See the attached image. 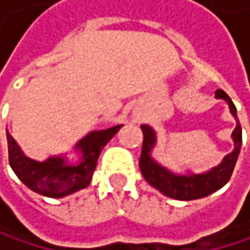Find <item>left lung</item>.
<instances>
[{
    "instance_id": "left-lung-1",
    "label": "left lung",
    "mask_w": 250,
    "mask_h": 250,
    "mask_svg": "<svg viewBox=\"0 0 250 250\" xmlns=\"http://www.w3.org/2000/svg\"><path fill=\"white\" fill-rule=\"evenodd\" d=\"M216 97L224 99L228 103L232 117L237 120V109L229 96L224 90H217ZM141 129L144 133L142 151L139 157L141 172L144 178L148 181V185L162 192L163 195L180 201L199 199L211 195L213 192L224 188L229 181L237 157L240 154V148H242V126H240L238 120L232 132L234 150L229 154H227L217 167L203 174H174L168 168L162 167L160 163H157L151 157V150L156 146V132L147 124H142Z\"/></svg>"
}]
</instances>
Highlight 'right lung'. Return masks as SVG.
Returning a JSON list of instances; mask_svg holds the SVG:
<instances>
[{
  "mask_svg": "<svg viewBox=\"0 0 250 250\" xmlns=\"http://www.w3.org/2000/svg\"><path fill=\"white\" fill-rule=\"evenodd\" d=\"M120 127L121 124L106 130H94L82 138L75 146L81 154L76 163L67 162L64 156H52L43 162L34 160L23 154L18 142L7 132L8 162L18 178L28 189L47 198H62L90 185L103 147Z\"/></svg>",
  "mask_w": 250,
  "mask_h": 250,
  "instance_id": "obj_1",
  "label": "right lung"
}]
</instances>
